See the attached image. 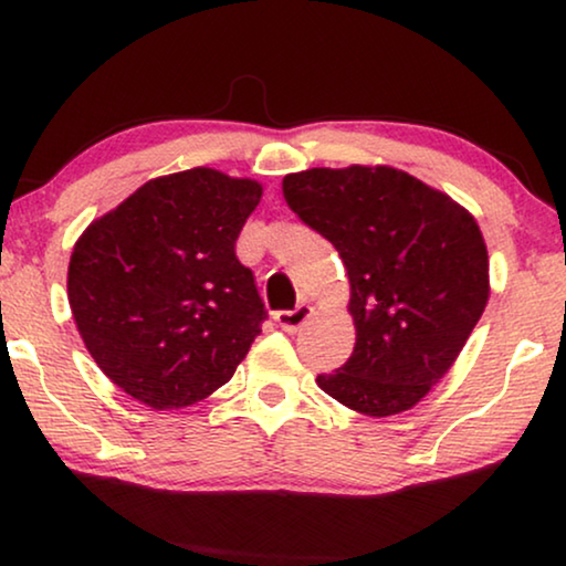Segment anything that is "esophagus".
Masks as SVG:
<instances>
[{
    "label": "esophagus",
    "instance_id": "obj_1",
    "mask_svg": "<svg viewBox=\"0 0 566 566\" xmlns=\"http://www.w3.org/2000/svg\"><path fill=\"white\" fill-rule=\"evenodd\" d=\"M308 316H312V306L308 304H298L296 308H293V312H277L275 314V322L281 324V329L283 332H298L301 327H304V324L308 322Z\"/></svg>",
    "mask_w": 566,
    "mask_h": 566
}]
</instances>
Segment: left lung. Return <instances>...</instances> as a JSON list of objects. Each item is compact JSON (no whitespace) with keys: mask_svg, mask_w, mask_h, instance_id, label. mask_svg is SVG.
Instances as JSON below:
<instances>
[{"mask_svg":"<svg viewBox=\"0 0 566 566\" xmlns=\"http://www.w3.org/2000/svg\"><path fill=\"white\" fill-rule=\"evenodd\" d=\"M283 196L350 277L353 355L316 384L360 415L407 412L451 370L490 298L474 216L386 165L285 175Z\"/></svg>","mask_w":566,"mask_h":566,"instance_id":"left-lung-1","label":"left lung"}]
</instances>
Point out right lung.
<instances>
[{
    "label": "right lung",
    "mask_w": 566,
    "mask_h": 566,
    "mask_svg": "<svg viewBox=\"0 0 566 566\" xmlns=\"http://www.w3.org/2000/svg\"><path fill=\"white\" fill-rule=\"evenodd\" d=\"M262 185L211 167L142 185L76 239L69 306L99 370L151 409L206 399L265 322L237 237Z\"/></svg>",
    "instance_id": "right-lung-1"
}]
</instances>
